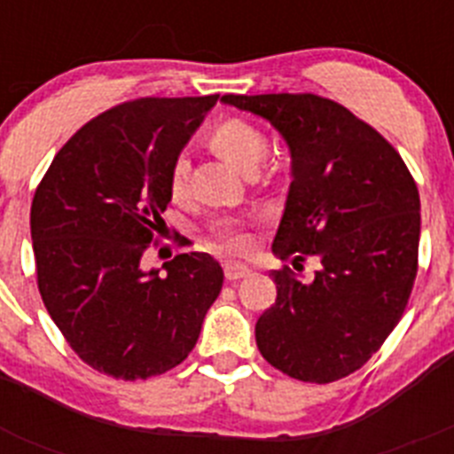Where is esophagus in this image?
Listing matches in <instances>:
<instances>
[{"mask_svg":"<svg viewBox=\"0 0 454 454\" xmlns=\"http://www.w3.org/2000/svg\"><path fill=\"white\" fill-rule=\"evenodd\" d=\"M250 272V268L240 266V263H224V277H227V282H239V279L247 277Z\"/></svg>","mask_w":454,"mask_h":454,"instance_id":"34e87169","label":"esophagus"}]
</instances>
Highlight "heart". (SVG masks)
<instances>
[{"label":"heart","mask_w":454,"mask_h":454,"mask_svg":"<svg viewBox=\"0 0 454 454\" xmlns=\"http://www.w3.org/2000/svg\"><path fill=\"white\" fill-rule=\"evenodd\" d=\"M211 152L224 159V161L240 170L243 175L252 177L256 168L262 166L268 152V140L262 131L256 129L254 124L246 120H224L215 124L207 138ZM188 179V161L179 156L177 161L170 168V195L179 200L186 192ZM214 239L215 246L227 254H243L250 247V239L246 234L243 223L236 218H224L214 224Z\"/></svg>","instance_id":"b5f03b06"}]
</instances>
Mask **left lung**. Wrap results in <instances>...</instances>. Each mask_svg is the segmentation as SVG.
<instances>
[{
	"label": "left lung",
	"mask_w": 454,
	"mask_h": 454,
	"mask_svg": "<svg viewBox=\"0 0 454 454\" xmlns=\"http://www.w3.org/2000/svg\"><path fill=\"white\" fill-rule=\"evenodd\" d=\"M263 118L291 154L272 254L318 259L311 282L272 270L277 300L256 320L277 371L327 384L350 375L398 325L416 279L420 198L400 154L346 106L318 95H224Z\"/></svg>",
	"instance_id": "obj_1"
}]
</instances>
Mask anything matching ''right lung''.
<instances>
[{"label": "right lung", "instance_id": "right-lung-1", "mask_svg": "<svg viewBox=\"0 0 454 454\" xmlns=\"http://www.w3.org/2000/svg\"><path fill=\"white\" fill-rule=\"evenodd\" d=\"M207 98H145L83 124L54 156L31 204L38 288L70 348L115 380H147L182 364L223 288L211 254L145 270L140 259L170 204V168Z\"/></svg>", "mask_w": 454, "mask_h": 454}]
</instances>
